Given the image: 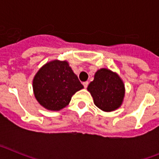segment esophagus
<instances>
[{"label":"esophagus","instance_id":"obj_1","mask_svg":"<svg viewBox=\"0 0 159 159\" xmlns=\"http://www.w3.org/2000/svg\"><path fill=\"white\" fill-rule=\"evenodd\" d=\"M83 85H84V88H88V81H87V82H84V83H83Z\"/></svg>","mask_w":159,"mask_h":159}]
</instances>
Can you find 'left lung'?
I'll return each instance as SVG.
<instances>
[{"label": "left lung", "mask_w": 159, "mask_h": 159, "mask_svg": "<svg viewBox=\"0 0 159 159\" xmlns=\"http://www.w3.org/2000/svg\"><path fill=\"white\" fill-rule=\"evenodd\" d=\"M88 91L97 107L111 112L122 106L125 96V85L119 74L108 68H100L95 72L94 80L90 83Z\"/></svg>", "instance_id": "left-lung-1"}]
</instances>
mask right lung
<instances>
[{
    "label": "right lung",
    "instance_id": "right-lung-1",
    "mask_svg": "<svg viewBox=\"0 0 159 159\" xmlns=\"http://www.w3.org/2000/svg\"><path fill=\"white\" fill-rule=\"evenodd\" d=\"M83 88L67 60L47 62L32 80L33 94L39 104L53 111L67 107L72 95Z\"/></svg>",
    "mask_w": 159,
    "mask_h": 159
}]
</instances>
